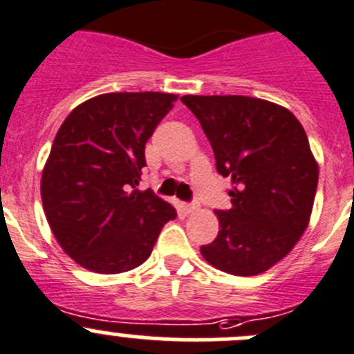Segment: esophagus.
I'll list each match as a JSON object with an SVG mask.
<instances>
[{"label": "esophagus", "instance_id": "esophagus-1", "mask_svg": "<svg viewBox=\"0 0 354 354\" xmlns=\"http://www.w3.org/2000/svg\"><path fill=\"white\" fill-rule=\"evenodd\" d=\"M183 209H185V212H187V214H194V212H197V210L200 209V205H198L197 202H195V203H185Z\"/></svg>", "mask_w": 354, "mask_h": 354}]
</instances>
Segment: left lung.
I'll return each instance as SVG.
<instances>
[{
  "label": "left lung",
  "mask_w": 354,
  "mask_h": 354,
  "mask_svg": "<svg viewBox=\"0 0 354 354\" xmlns=\"http://www.w3.org/2000/svg\"><path fill=\"white\" fill-rule=\"evenodd\" d=\"M202 124L219 174L231 178V209L200 246L216 269L257 276L288 255L308 227L319 164L291 111L246 95H183Z\"/></svg>",
  "instance_id": "8db88e82"
}]
</instances>
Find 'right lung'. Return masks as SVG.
I'll use <instances>...</instances> for the list:
<instances>
[{
    "mask_svg": "<svg viewBox=\"0 0 354 354\" xmlns=\"http://www.w3.org/2000/svg\"><path fill=\"white\" fill-rule=\"evenodd\" d=\"M178 95L109 92L71 111L41 178L46 219L59 246L97 274L135 269L151 257L176 210L137 190L145 144Z\"/></svg>",
    "mask_w": 354,
    "mask_h": 354,
    "instance_id": "add662e5",
    "label": "right lung"
}]
</instances>
